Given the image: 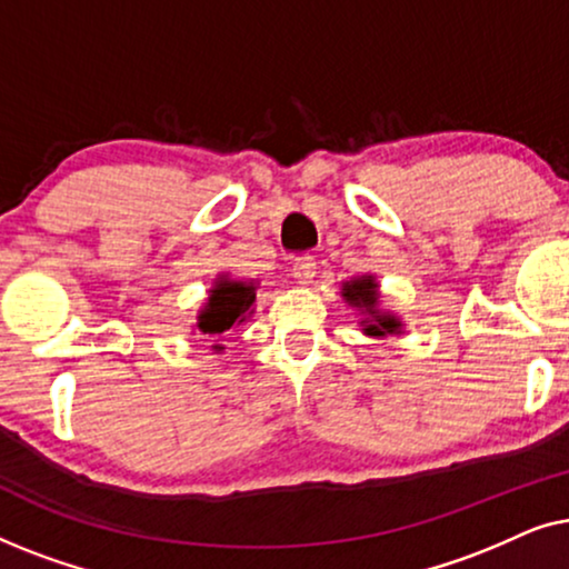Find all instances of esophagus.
<instances>
[{
	"label": "esophagus",
	"mask_w": 569,
	"mask_h": 569,
	"mask_svg": "<svg viewBox=\"0 0 569 569\" xmlns=\"http://www.w3.org/2000/svg\"><path fill=\"white\" fill-rule=\"evenodd\" d=\"M316 274H318V263L313 259H302L292 267V277L298 279V284H302V287L313 284Z\"/></svg>",
	"instance_id": "obj_1"
}]
</instances>
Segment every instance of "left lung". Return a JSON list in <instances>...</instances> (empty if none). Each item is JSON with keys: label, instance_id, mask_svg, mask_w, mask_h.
Wrapping results in <instances>:
<instances>
[{"label": "left lung", "instance_id": "8db88e82", "mask_svg": "<svg viewBox=\"0 0 569 569\" xmlns=\"http://www.w3.org/2000/svg\"><path fill=\"white\" fill-rule=\"evenodd\" d=\"M378 282L372 274H362L349 279V282L341 284V298H345L349 306L362 310L365 318L360 321L365 337H376V339H386L388 333H401L403 323L399 316L386 313V310H378Z\"/></svg>", "mask_w": 569, "mask_h": 569}]
</instances>
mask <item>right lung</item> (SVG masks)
<instances>
[{"label":"right lung","instance_id":"right-lung-1","mask_svg":"<svg viewBox=\"0 0 569 569\" xmlns=\"http://www.w3.org/2000/svg\"><path fill=\"white\" fill-rule=\"evenodd\" d=\"M256 290H259L256 279H236L228 271L217 274L212 287L207 290L204 302L197 310L193 333L212 337L217 341L212 349L220 355L224 349L220 345L224 331L238 329V326L251 321V316L256 313Z\"/></svg>","mask_w":569,"mask_h":569}]
</instances>
